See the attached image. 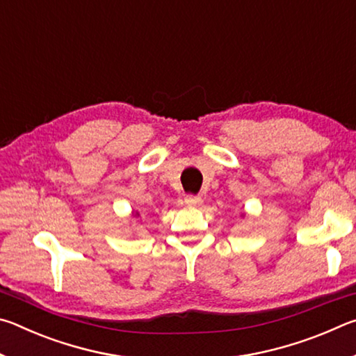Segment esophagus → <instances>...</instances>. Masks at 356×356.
<instances>
[{
  "instance_id": "esophagus-1",
  "label": "esophagus",
  "mask_w": 356,
  "mask_h": 356,
  "mask_svg": "<svg viewBox=\"0 0 356 356\" xmlns=\"http://www.w3.org/2000/svg\"><path fill=\"white\" fill-rule=\"evenodd\" d=\"M185 202L188 204V206H201L202 204V197L201 196H195V195H186L185 196Z\"/></svg>"
}]
</instances>
